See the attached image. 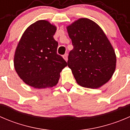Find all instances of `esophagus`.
Segmentation results:
<instances>
[{
  "mask_svg": "<svg viewBox=\"0 0 130 130\" xmlns=\"http://www.w3.org/2000/svg\"><path fill=\"white\" fill-rule=\"evenodd\" d=\"M63 58L65 59V61H67L68 60V54L67 53H65V55H63Z\"/></svg>",
  "mask_w": 130,
  "mask_h": 130,
  "instance_id": "esophagus-1",
  "label": "esophagus"
}]
</instances>
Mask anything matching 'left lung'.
Masks as SVG:
<instances>
[{
    "label": "left lung",
    "instance_id": "1",
    "mask_svg": "<svg viewBox=\"0 0 130 130\" xmlns=\"http://www.w3.org/2000/svg\"><path fill=\"white\" fill-rule=\"evenodd\" d=\"M73 48L67 64L76 81L84 87L96 89L106 84L116 68V57L102 29L82 18L67 27Z\"/></svg>",
    "mask_w": 130,
    "mask_h": 130
}]
</instances>
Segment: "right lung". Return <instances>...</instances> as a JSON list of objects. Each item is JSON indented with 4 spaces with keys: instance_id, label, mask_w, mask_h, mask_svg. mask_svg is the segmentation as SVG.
Instances as JSON below:
<instances>
[{
    "instance_id": "1",
    "label": "right lung",
    "mask_w": 130,
    "mask_h": 130,
    "mask_svg": "<svg viewBox=\"0 0 130 130\" xmlns=\"http://www.w3.org/2000/svg\"><path fill=\"white\" fill-rule=\"evenodd\" d=\"M57 28L44 20L31 24L22 36L14 56L19 77L35 88L53 87L67 63L57 54L58 43L53 38Z\"/></svg>"
}]
</instances>
